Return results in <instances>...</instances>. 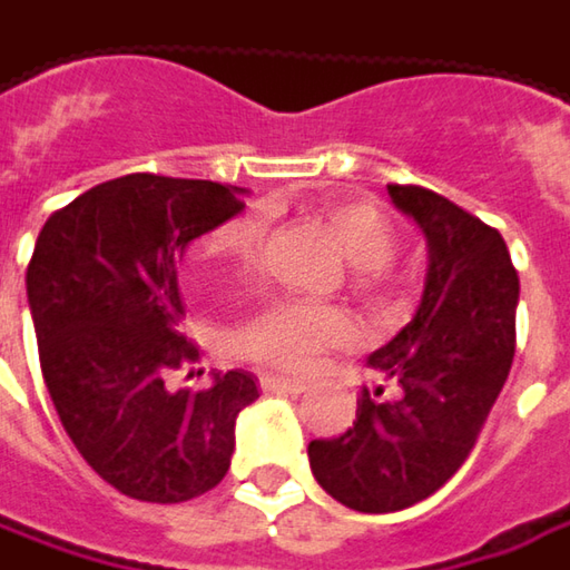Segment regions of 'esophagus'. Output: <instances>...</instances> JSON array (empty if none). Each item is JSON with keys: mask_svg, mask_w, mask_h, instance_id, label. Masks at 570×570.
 Returning <instances> with one entry per match:
<instances>
[{"mask_svg": "<svg viewBox=\"0 0 570 570\" xmlns=\"http://www.w3.org/2000/svg\"><path fill=\"white\" fill-rule=\"evenodd\" d=\"M261 389L264 392H286V395H299L306 392L309 385L303 380H286V376H261Z\"/></svg>", "mask_w": 570, "mask_h": 570, "instance_id": "obj_1", "label": "esophagus"}]
</instances>
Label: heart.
I'll list each match as a JSON object with an SVG mask.
<instances>
[{"label": "heart", "instance_id": "obj_1", "mask_svg": "<svg viewBox=\"0 0 570 570\" xmlns=\"http://www.w3.org/2000/svg\"><path fill=\"white\" fill-rule=\"evenodd\" d=\"M322 216L328 219L347 261L357 267V286L376 289L383 284L385 267L399 255V238L385 213L366 200H334L322 207ZM264 236L267 213H242L207 238L204 258L226 267H248L258 258ZM351 334V318L334 306L271 303L238 325L233 344L242 357L274 370H312L334 347L347 344Z\"/></svg>", "mask_w": 570, "mask_h": 570}]
</instances>
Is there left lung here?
Masks as SVG:
<instances>
[{
	"mask_svg": "<svg viewBox=\"0 0 570 570\" xmlns=\"http://www.w3.org/2000/svg\"><path fill=\"white\" fill-rule=\"evenodd\" d=\"M428 238L424 296L366 366L354 428L312 440L315 482L360 513H395L450 482L472 453L513 363L520 277L498 229L417 185H389Z\"/></svg>",
	"mask_w": 570,
	"mask_h": 570,
	"instance_id": "8db88e82",
	"label": "left lung"
}]
</instances>
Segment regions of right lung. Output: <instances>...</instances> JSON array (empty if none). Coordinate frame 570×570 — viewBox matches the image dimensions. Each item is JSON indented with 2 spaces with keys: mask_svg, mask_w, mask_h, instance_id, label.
Masks as SVG:
<instances>
[{
  "mask_svg": "<svg viewBox=\"0 0 570 570\" xmlns=\"http://www.w3.org/2000/svg\"><path fill=\"white\" fill-rule=\"evenodd\" d=\"M242 194L139 171L91 187L40 229L24 277L40 373L76 450L127 498L181 504L216 488L238 411L258 399L245 370L213 373L197 392L165 383L197 357L178 332L175 264L242 213Z\"/></svg>",
  "mask_w": 570,
  "mask_h": 570,
  "instance_id": "add662e5",
  "label": "right lung"
}]
</instances>
